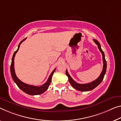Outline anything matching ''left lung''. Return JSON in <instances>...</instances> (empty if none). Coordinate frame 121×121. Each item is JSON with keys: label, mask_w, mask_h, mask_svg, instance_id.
<instances>
[{"label": "left lung", "mask_w": 121, "mask_h": 121, "mask_svg": "<svg viewBox=\"0 0 121 121\" xmlns=\"http://www.w3.org/2000/svg\"><path fill=\"white\" fill-rule=\"evenodd\" d=\"M94 41L97 45L98 49H99V51H101V52L102 53V57H103V70H102L101 75H100L99 77H98V78L95 80L94 81H92V82L87 83V84H79V83H76L73 81V79L72 78L71 76H70L67 70H66V75L69 78V81L70 84L71 85V86L73 87V88L76 89V90L81 91H90L92 90V89H94V88H95L96 86H97L98 85L102 82V81H103V78L104 77V75L105 74L106 70H107V62H106L105 59L104 53V52L102 51L99 43L96 39H94Z\"/></svg>", "instance_id": "1"}]
</instances>
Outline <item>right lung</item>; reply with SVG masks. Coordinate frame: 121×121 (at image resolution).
<instances>
[{"label":"right lung","mask_w":121,"mask_h":121,"mask_svg":"<svg viewBox=\"0 0 121 121\" xmlns=\"http://www.w3.org/2000/svg\"><path fill=\"white\" fill-rule=\"evenodd\" d=\"M26 39V38H25L24 39H23V40H22V41L20 42L19 45H18V49L14 52V53H13V57L12 58V62H11V68H10L11 76H12L14 82L16 83V84L17 85V86L19 87V88L21 89L22 91H23L24 92H25V93H26V94L29 95H40L45 92V91L47 90L48 88H49L50 83H51V79H52V77L53 73H54V72L55 71L56 69L53 70V71L51 72V74H50L49 78H48V81H46V82L45 83H44L43 85H42V86H34V85H31L25 84V83H23V82H22L20 79H18V78L17 77V76L16 75L15 71H14V57H15L16 53L17 52L18 50H19L20 44H21L22 43L23 41H24Z\"/></svg>","instance_id":"add662e5"}]
</instances>
